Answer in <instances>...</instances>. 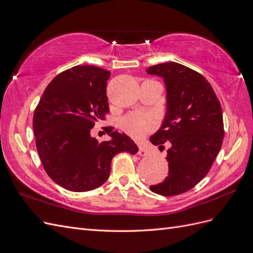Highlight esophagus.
<instances>
[{
  "label": "esophagus",
  "instance_id": "obj_1",
  "mask_svg": "<svg viewBox=\"0 0 253 253\" xmlns=\"http://www.w3.org/2000/svg\"><path fill=\"white\" fill-rule=\"evenodd\" d=\"M138 154L140 155V156H145V155H148L149 154V150L144 147V145H142V144H140L139 145V151H138Z\"/></svg>",
  "mask_w": 253,
  "mask_h": 253
}]
</instances>
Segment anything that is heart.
Wrapping results in <instances>:
<instances>
[{
	"mask_svg": "<svg viewBox=\"0 0 253 253\" xmlns=\"http://www.w3.org/2000/svg\"><path fill=\"white\" fill-rule=\"evenodd\" d=\"M121 127L133 137H141L154 127L155 121L148 114L135 112L127 114L121 119Z\"/></svg>",
	"mask_w": 253,
	"mask_h": 253,
	"instance_id": "b5f03b06",
	"label": "heart"
}]
</instances>
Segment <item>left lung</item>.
I'll use <instances>...</instances> for the list:
<instances>
[{
  "label": "left lung",
  "instance_id": "left-lung-1",
  "mask_svg": "<svg viewBox=\"0 0 253 253\" xmlns=\"http://www.w3.org/2000/svg\"><path fill=\"white\" fill-rule=\"evenodd\" d=\"M147 74L164 79L167 110L162 126L150 137L154 145L169 142V175L152 192L163 196L185 193L200 182L215 159L224 138L221 106L204 76L176 62L153 65Z\"/></svg>",
  "mask_w": 253,
  "mask_h": 253
}]
</instances>
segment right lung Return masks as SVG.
<instances>
[{
  "mask_svg": "<svg viewBox=\"0 0 253 253\" xmlns=\"http://www.w3.org/2000/svg\"><path fill=\"white\" fill-rule=\"evenodd\" d=\"M110 71L77 65L51 80L34 113L38 153L49 177L74 192L94 190L108 180L112 158L136 154L138 147L125 133L106 127L111 139L91 137L95 122L109 113L106 81Z\"/></svg>",
  "mask_w": 253,
  "mask_h": 253,
  "instance_id": "obj_1",
  "label": "right lung"
}]
</instances>
